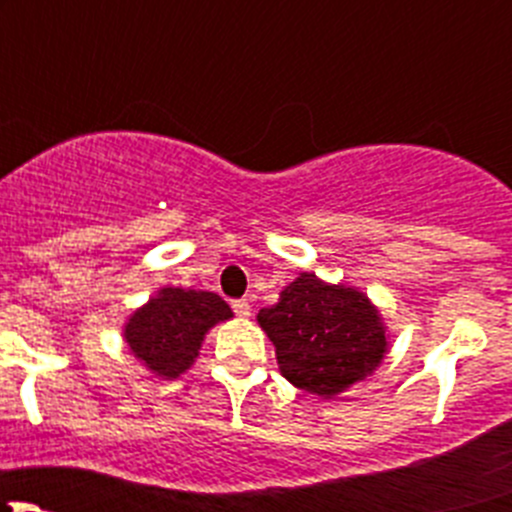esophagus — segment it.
Segmentation results:
<instances>
[{"label": "esophagus", "mask_w": 512, "mask_h": 512, "mask_svg": "<svg viewBox=\"0 0 512 512\" xmlns=\"http://www.w3.org/2000/svg\"><path fill=\"white\" fill-rule=\"evenodd\" d=\"M232 312L242 319L250 317V302H247V299H235V302H232Z\"/></svg>", "instance_id": "34e87169"}]
</instances>
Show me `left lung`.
Segmentation results:
<instances>
[{
    "label": "left lung",
    "instance_id": "left-lung-1",
    "mask_svg": "<svg viewBox=\"0 0 512 512\" xmlns=\"http://www.w3.org/2000/svg\"><path fill=\"white\" fill-rule=\"evenodd\" d=\"M257 322L275 344L280 371L297 389L334 396L364 379L386 352L381 319L369 299L299 275L280 302L260 309Z\"/></svg>",
    "mask_w": 512,
    "mask_h": 512
}]
</instances>
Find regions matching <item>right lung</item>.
<instances>
[{
    "label": "right lung",
    "instance_id": "1",
    "mask_svg": "<svg viewBox=\"0 0 512 512\" xmlns=\"http://www.w3.org/2000/svg\"><path fill=\"white\" fill-rule=\"evenodd\" d=\"M230 317L232 309L215 292L165 287L128 319L126 342L148 369L175 379L193 364L205 332Z\"/></svg>",
    "mask_w": 512,
    "mask_h": 512
}]
</instances>
